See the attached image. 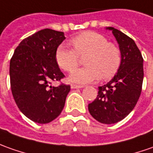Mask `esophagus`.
<instances>
[{
    "instance_id": "esophagus-1",
    "label": "esophagus",
    "mask_w": 153,
    "mask_h": 153,
    "mask_svg": "<svg viewBox=\"0 0 153 153\" xmlns=\"http://www.w3.org/2000/svg\"><path fill=\"white\" fill-rule=\"evenodd\" d=\"M83 85H71V89H80L83 88Z\"/></svg>"
}]
</instances>
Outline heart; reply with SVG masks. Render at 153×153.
I'll use <instances>...</instances> for the list:
<instances>
[{"mask_svg": "<svg viewBox=\"0 0 153 153\" xmlns=\"http://www.w3.org/2000/svg\"><path fill=\"white\" fill-rule=\"evenodd\" d=\"M71 42L74 48L63 43L56 50V61L63 70L73 71L79 65V56L89 53L85 59L88 66L74 70L69 76L71 82L87 84L101 76L105 79H110L117 73L121 62L120 51L103 35L85 32L73 37Z\"/></svg>", "mask_w": 153, "mask_h": 153, "instance_id": "heart-1", "label": "heart"}]
</instances>
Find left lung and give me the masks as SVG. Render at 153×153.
<instances>
[{
  "instance_id": "8db88e82",
  "label": "left lung",
  "mask_w": 153,
  "mask_h": 153,
  "mask_svg": "<svg viewBox=\"0 0 153 153\" xmlns=\"http://www.w3.org/2000/svg\"><path fill=\"white\" fill-rule=\"evenodd\" d=\"M119 44L121 62L118 71L106 85L99 87L98 95L88 108L90 115L103 124L123 120L136 106L143 82V59L136 42L117 29L108 27Z\"/></svg>"
}]
</instances>
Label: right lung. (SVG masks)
Returning a JSON list of instances; mask_svg holds the SVG:
<instances>
[{"mask_svg":"<svg viewBox=\"0 0 153 153\" xmlns=\"http://www.w3.org/2000/svg\"><path fill=\"white\" fill-rule=\"evenodd\" d=\"M64 33L42 29L23 39L10 61V80L16 105L30 120L49 123L63 111L70 86H53L64 77L56 61Z\"/></svg>","mask_w":153,"mask_h":153,"instance_id":"1","label":"right lung"}]
</instances>
